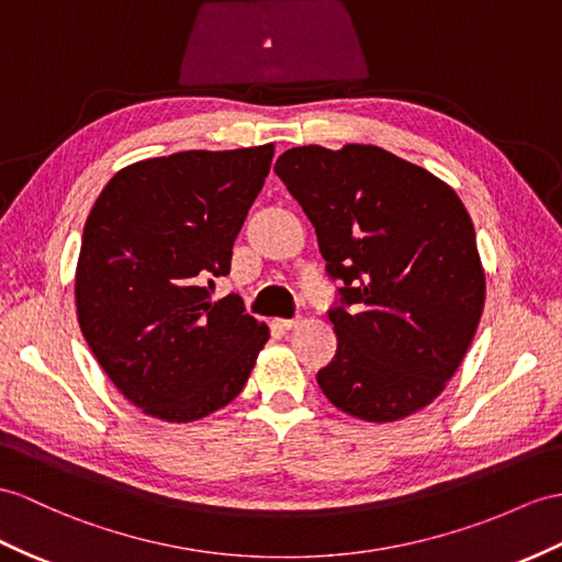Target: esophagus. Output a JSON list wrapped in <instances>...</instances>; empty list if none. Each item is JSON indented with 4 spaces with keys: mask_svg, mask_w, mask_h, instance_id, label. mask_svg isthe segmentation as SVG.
I'll return each instance as SVG.
<instances>
[{
    "mask_svg": "<svg viewBox=\"0 0 562 562\" xmlns=\"http://www.w3.org/2000/svg\"><path fill=\"white\" fill-rule=\"evenodd\" d=\"M273 326L281 328V331H291L297 326V319H273Z\"/></svg>",
    "mask_w": 562,
    "mask_h": 562,
    "instance_id": "obj_1",
    "label": "esophagus"
}]
</instances>
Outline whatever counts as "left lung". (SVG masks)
Listing matches in <instances>:
<instances>
[{"label": "left lung", "mask_w": 562, "mask_h": 562, "mask_svg": "<svg viewBox=\"0 0 562 562\" xmlns=\"http://www.w3.org/2000/svg\"><path fill=\"white\" fill-rule=\"evenodd\" d=\"M317 234L338 338L317 384L346 415L398 422L439 398L484 312L472 218L441 178L376 145L293 147L273 167Z\"/></svg>", "instance_id": "8db88e82"}]
</instances>
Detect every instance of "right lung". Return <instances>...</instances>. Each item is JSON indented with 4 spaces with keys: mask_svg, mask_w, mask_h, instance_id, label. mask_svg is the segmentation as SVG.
Wrapping results in <instances>:
<instances>
[{
    "mask_svg": "<svg viewBox=\"0 0 562 562\" xmlns=\"http://www.w3.org/2000/svg\"><path fill=\"white\" fill-rule=\"evenodd\" d=\"M273 145L188 149L128 164L83 228L76 312L104 374L147 417L186 424L243 391L267 324L228 295L238 231L265 186Z\"/></svg>",
    "mask_w": 562,
    "mask_h": 562,
    "instance_id": "right-lung-1",
    "label": "right lung"
}]
</instances>
